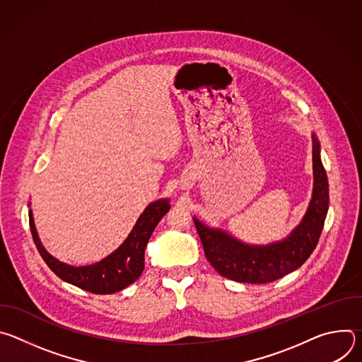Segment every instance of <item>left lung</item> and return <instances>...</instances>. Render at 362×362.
<instances>
[{
	"label": "left lung",
	"mask_w": 362,
	"mask_h": 362,
	"mask_svg": "<svg viewBox=\"0 0 362 362\" xmlns=\"http://www.w3.org/2000/svg\"><path fill=\"white\" fill-rule=\"evenodd\" d=\"M313 197L300 223L282 240L249 245L219 228L193 218L206 259L225 278L245 284H268L296 271L314 252L328 214L329 190L321 162L320 141L313 133Z\"/></svg>",
	"instance_id": "8db88e82"
}]
</instances>
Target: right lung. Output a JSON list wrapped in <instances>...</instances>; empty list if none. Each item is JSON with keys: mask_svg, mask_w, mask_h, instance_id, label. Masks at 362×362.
Here are the masks:
<instances>
[{"mask_svg": "<svg viewBox=\"0 0 362 362\" xmlns=\"http://www.w3.org/2000/svg\"><path fill=\"white\" fill-rule=\"evenodd\" d=\"M169 199H159L156 202H151L139 216L126 240L115 252L107 255L105 259L84 267H73L64 264L45 250L38 238L31 209L28 212L30 229L34 243L44 262L59 278L93 293H115L132 285L141 275L144 269L146 245L154 228L158 226L160 219L169 212Z\"/></svg>", "mask_w": 362, "mask_h": 362, "instance_id": "add662e5", "label": "right lung"}]
</instances>
